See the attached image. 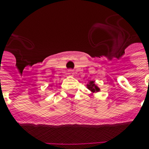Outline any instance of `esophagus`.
<instances>
[{"label":"esophagus","instance_id":"34e87169","mask_svg":"<svg viewBox=\"0 0 149 149\" xmlns=\"http://www.w3.org/2000/svg\"><path fill=\"white\" fill-rule=\"evenodd\" d=\"M74 70H68V74H69V75H74Z\"/></svg>","mask_w":149,"mask_h":149}]
</instances>
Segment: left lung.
Returning a JSON list of instances; mask_svg holds the SVG:
<instances>
[{
	"label": "left lung",
	"instance_id": "1",
	"mask_svg": "<svg viewBox=\"0 0 149 149\" xmlns=\"http://www.w3.org/2000/svg\"><path fill=\"white\" fill-rule=\"evenodd\" d=\"M87 87H88V89H89L91 92H93V93H95V92H99V91H100V88L95 84L94 81H90L89 84H87Z\"/></svg>",
	"mask_w": 149,
	"mask_h": 149
}]
</instances>
